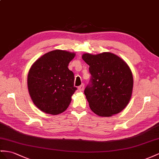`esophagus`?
Masks as SVG:
<instances>
[{"instance_id":"34e87169","label":"esophagus","mask_w":159,"mask_h":159,"mask_svg":"<svg viewBox=\"0 0 159 159\" xmlns=\"http://www.w3.org/2000/svg\"><path fill=\"white\" fill-rule=\"evenodd\" d=\"M84 84H82L80 85V86H79L78 87V89H79V91H83L84 90Z\"/></svg>"}]
</instances>
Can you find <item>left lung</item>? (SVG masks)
I'll use <instances>...</instances> for the list:
<instances>
[{"mask_svg": "<svg viewBox=\"0 0 159 159\" xmlns=\"http://www.w3.org/2000/svg\"><path fill=\"white\" fill-rule=\"evenodd\" d=\"M90 82L84 89L89 107L95 114L110 117L127 106L132 96L133 76L128 64L109 52L97 55L84 54Z\"/></svg>", "mask_w": 159, "mask_h": 159, "instance_id": "obj_1", "label": "left lung"}]
</instances>
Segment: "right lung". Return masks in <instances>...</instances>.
<instances>
[{
  "label": "right lung",
  "instance_id": "add662e5",
  "mask_svg": "<svg viewBox=\"0 0 159 159\" xmlns=\"http://www.w3.org/2000/svg\"><path fill=\"white\" fill-rule=\"evenodd\" d=\"M75 53L60 50L43 55L28 73L27 86L31 98L41 111L52 115L64 112L76 90L74 73L68 68Z\"/></svg>",
  "mask_w": 159,
  "mask_h": 159
}]
</instances>
